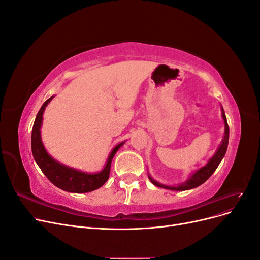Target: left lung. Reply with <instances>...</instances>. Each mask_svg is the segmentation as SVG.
Listing matches in <instances>:
<instances>
[{
	"label": "left lung",
	"mask_w": 260,
	"mask_h": 260,
	"mask_svg": "<svg viewBox=\"0 0 260 260\" xmlns=\"http://www.w3.org/2000/svg\"><path fill=\"white\" fill-rule=\"evenodd\" d=\"M221 111H222V118H223V121H224V136H223V139H222V142H221V144L219 145L215 155L211 157V158L208 160V162L205 165V166L200 168L199 170H196L194 174H192V176H190V178H188L185 181V182L180 183L178 185L161 184L159 182H157L156 180H154L151 176L148 175V179L151 180V182L154 185L162 187V188H167V190H171V191L191 190V188L198 187L201 184H203L212 174H214L215 170L219 166L220 161H221L222 158L224 157L226 148H228V143H229V125H228L225 114H224V111H223L222 107H221Z\"/></svg>",
	"instance_id": "1"
}]
</instances>
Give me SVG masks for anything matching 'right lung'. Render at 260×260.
Listing matches in <instances>:
<instances>
[{"mask_svg":"<svg viewBox=\"0 0 260 260\" xmlns=\"http://www.w3.org/2000/svg\"><path fill=\"white\" fill-rule=\"evenodd\" d=\"M54 96L46 100L39 111L34 123L32 133H31V149L32 155L38 166L40 167L43 174L46 176L51 182L61 190L72 193H88L92 192L103 185L109 178L111 172L112 160L116 152L123 144L124 141L114 147L113 151L108 156V159L104 169L96 172V174H86L80 170L65 166L51 157L45 151L44 145L41 140V125L43 120V113L45 107L52 101Z\"/></svg>","mask_w":260,"mask_h":260,"instance_id":"obj_1","label":"right lung"}]
</instances>
